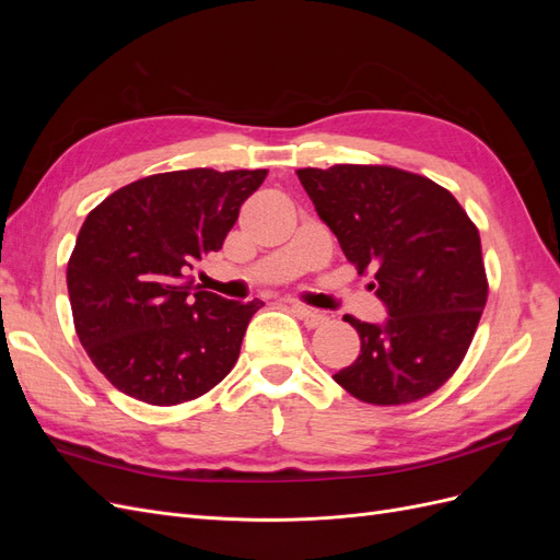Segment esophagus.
I'll list each match as a JSON object with an SVG mask.
<instances>
[{
	"mask_svg": "<svg viewBox=\"0 0 560 560\" xmlns=\"http://www.w3.org/2000/svg\"><path fill=\"white\" fill-rule=\"evenodd\" d=\"M292 311L296 313V317L303 322V325L306 327H319L322 322H325L327 317L322 315V313H317V311H313V308H306V306H301V303H292Z\"/></svg>",
	"mask_w": 560,
	"mask_h": 560,
	"instance_id": "34e87169",
	"label": "esophagus"
}]
</instances>
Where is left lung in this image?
<instances>
[{
  "label": "left lung",
  "mask_w": 560,
  "mask_h": 560,
  "mask_svg": "<svg viewBox=\"0 0 560 560\" xmlns=\"http://www.w3.org/2000/svg\"><path fill=\"white\" fill-rule=\"evenodd\" d=\"M346 259L376 270L383 325L354 317L362 350L334 381L366 404L432 395L460 366L488 299L481 238L460 202L432 179L389 165L296 171Z\"/></svg>",
  "instance_id": "obj_1"
}]
</instances>
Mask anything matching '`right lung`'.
<instances>
[{
  "label": "right lung",
  "instance_id": "right-lung-1",
  "mask_svg": "<svg viewBox=\"0 0 560 560\" xmlns=\"http://www.w3.org/2000/svg\"><path fill=\"white\" fill-rule=\"evenodd\" d=\"M264 179L266 171L161 173L114 191L86 217L67 292L81 346L124 395L175 406L233 369L264 303L202 292L186 273L222 249Z\"/></svg>",
  "mask_w": 560,
  "mask_h": 560
}]
</instances>
